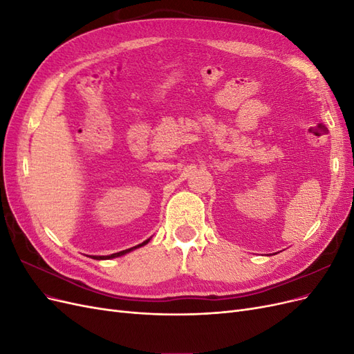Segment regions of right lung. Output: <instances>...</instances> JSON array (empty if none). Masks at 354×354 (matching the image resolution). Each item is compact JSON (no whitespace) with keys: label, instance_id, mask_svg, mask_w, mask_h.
<instances>
[{"label":"right lung","instance_id":"right-lung-1","mask_svg":"<svg viewBox=\"0 0 354 354\" xmlns=\"http://www.w3.org/2000/svg\"><path fill=\"white\" fill-rule=\"evenodd\" d=\"M149 241H151V238L146 239V241L142 242V243H138V245L133 246V248H128V250H124V251H120V252H115V254H111V255H90V257H91V259H94V260H111V259H116V257L125 255V254L131 252V251H134V250H137V248H140V246H145L146 243H149Z\"/></svg>","mask_w":354,"mask_h":354}]
</instances>
